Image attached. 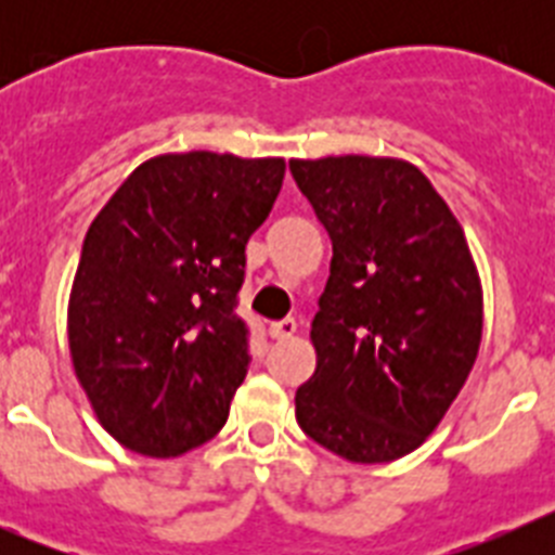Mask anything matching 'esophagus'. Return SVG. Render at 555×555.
Segmentation results:
<instances>
[{"label":"esophagus","mask_w":555,"mask_h":555,"mask_svg":"<svg viewBox=\"0 0 555 555\" xmlns=\"http://www.w3.org/2000/svg\"><path fill=\"white\" fill-rule=\"evenodd\" d=\"M294 333H297V322L294 320H281V322H272V325H269V336L278 338V341H283V338H292Z\"/></svg>","instance_id":"obj_1"}]
</instances>
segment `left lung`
<instances>
[{
	"instance_id": "left-lung-1",
	"label": "left lung",
	"mask_w": 555,
	"mask_h": 555,
	"mask_svg": "<svg viewBox=\"0 0 555 555\" xmlns=\"http://www.w3.org/2000/svg\"><path fill=\"white\" fill-rule=\"evenodd\" d=\"M288 169L333 244L297 423L356 464L403 459L442 423L478 356L483 294L464 230L405 160L338 155Z\"/></svg>"
}]
</instances>
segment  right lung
Returning a JSON list of instances; mask_svg holds the SVG:
<instances>
[{"label": "right lung", "instance_id": "1", "mask_svg": "<svg viewBox=\"0 0 555 555\" xmlns=\"http://www.w3.org/2000/svg\"><path fill=\"white\" fill-rule=\"evenodd\" d=\"M283 175V158L158 155L88 228L68 350L96 420L132 453L180 455L228 423L249 366V331L235 313L244 247Z\"/></svg>", "mask_w": 555, "mask_h": 555}]
</instances>
